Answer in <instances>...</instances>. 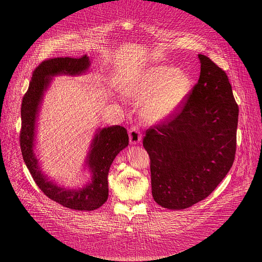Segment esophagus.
<instances>
[{
    "label": "esophagus",
    "mask_w": 262,
    "mask_h": 262,
    "mask_svg": "<svg viewBox=\"0 0 262 262\" xmlns=\"http://www.w3.org/2000/svg\"><path fill=\"white\" fill-rule=\"evenodd\" d=\"M129 138H130V143L132 145H136V144H139L141 142L142 134H141L138 127L134 126V127L131 128V130L129 132Z\"/></svg>",
    "instance_id": "obj_1"
}]
</instances>
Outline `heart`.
<instances>
[{
  "label": "heart",
  "instance_id": "heart-1",
  "mask_svg": "<svg viewBox=\"0 0 262 262\" xmlns=\"http://www.w3.org/2000/svg\"><path fill=\"white\" fill-rule=\"evenodd\" d=\"M191 90L190 77L169 66H153L132 79L126 93L143 100L142 114L155 124L164 121L187 100Z\"/></svg>",
  "mask_w": 262,
  "mask_h": 262
}]
</instances>
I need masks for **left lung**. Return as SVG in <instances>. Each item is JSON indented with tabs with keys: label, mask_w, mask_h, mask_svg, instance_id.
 I'll return each mask as SVG.
<instances>
[{
	"label": "left lung",
	"mask_w": 262,
	"mask_h": 262,
	"mask_svg": "<svg viewBox=\"0 0 262 262\" xmlns=\"http://www.w3.org/2000/svg\"><path fill=\"white\" fill-rule=\"evenodd\" d=\"M201 75L179 111L149 128L143 146L150 157L154 201L183 210L206 199L233 165L239 109L224 71L199 54Z\"/></svg>",
	"instance_id": "left-lung-1"
}]
</instances>
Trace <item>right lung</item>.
Here are the masks:
<instances>
[{
  "mask_svg": "<svg viewBox=\"0 0 262 262\" xmlns=\"http://www.w3.org/2000/svg\"><path fill=\"white\" fill-rule=\"evenodd\" d=\"M90 67L91 59L88 55L79 58L57 57L43 61L33 73L21 106L20 145L25 164L36 185L49 199L76 211H94L108 200L109 169L118 153L129 144L127 130L119 125L99 127L94 133L84 160V168L90 171V181L82 186L69 188L50 181L42 170L35 152L36 128L43 97L52 77L83 75Z\"/></svg>",
  "mask_w": 262,
  "mask_h": 262,
  "instance_id": "1",
  "label": "right lung"
}]
</instances>
